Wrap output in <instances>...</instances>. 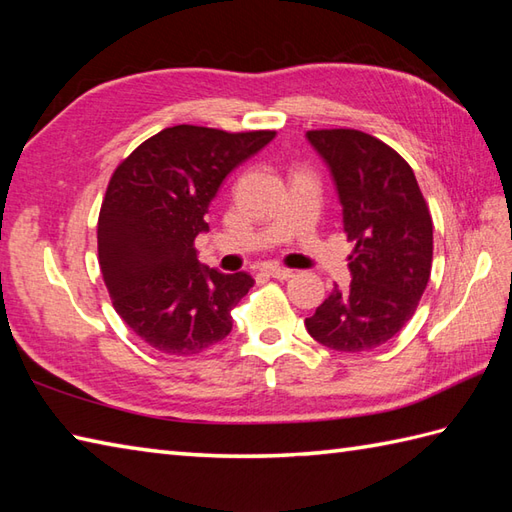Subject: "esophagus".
Returning a JSON list of instances; mask_svg holds the SVG:
<instances>
[{
	"instance_id": "34e87169",
	"label": "esophagus",
	"mask_w": 512,
	"mask_h": 512,
	"mask_svg": "<svg viewBox=\"0 0 512 512\" xmlns=\"http://www.w3.org/2000/svg\"><path fill=\"white\" fill-rule=\"evenodd\" d=\"M262 273L268 275V277H273V279H279V281H286V279H290V277H295V273H292V270L279 268V266H264Z\"/></svg>"
}]
</instances>
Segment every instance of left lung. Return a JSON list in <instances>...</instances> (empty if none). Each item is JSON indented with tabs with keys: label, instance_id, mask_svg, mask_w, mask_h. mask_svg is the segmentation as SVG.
<instances>
[{
	"label": "left lung",
	"instance_id": "8db88e82",
	"mask_svg": "<svg viewBox=\"0 0 512 512\" xmlns=\"http://www.w3.org/2000/svg\"><path fill=\"white\" fill-rule=\"evenodd\" d=\"M308 143L328 165L354 239L352 281L336 286L306 319L314 341L363 352L405 328L429 284L433 222L411 167L394 149L356 129H319Z\"/></svg>",
	"mask_w": 512,
	"mask_h": 512
}]
</instances>
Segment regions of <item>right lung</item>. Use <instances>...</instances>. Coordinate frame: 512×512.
Returning a JSON list of instances; mask_svg holds the SVG:
<instances>
[{
  "label": "right lung",
  "instance_id": "1",
  "mask_svg": "<svg viewBox=\"0 0 512 512\" xmlns=\"http://www.w3.org/2000/svg\"><path fill=\"white\" fill-rule=\"evenodd\" d=\"M273 138L176 125L114 171L99 215L101 273L121 319L158 352L198 354L233 330L231 310L255 281L202 266L193 242L209 231L228 173Z\"/></svg>",
  "mask_w": 512,
  "mask_h": 512
}]
</instances>
